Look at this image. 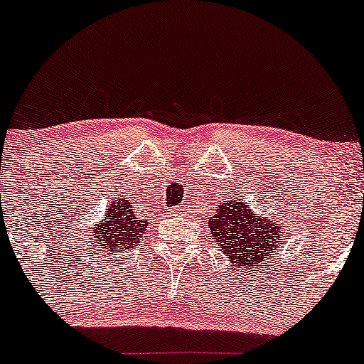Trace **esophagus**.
<instances>
[{"instance_id":"esophagus-1","label":"esophagus","mask_w":364,"mask_h":364,"mask_svg":"<svg viewBox=\"0 0 364 364\" xmlns=\"http://www.w3.org/2000/svg\"><path fill=\"white\" fill-rule=\"evenodd\" d=\"M183 211H186V208H183Z\"/></svg>"}]
</instances>
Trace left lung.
Returning a JSON list of instances; mask_svg holds the SVG:
<instances>
[{
  "label": "left lung",
  "instance_id": "1",
  "mask_svg": "<svg viewBox=\"0 0 364 364\" xmlns=\"http://www.w3.org/2000/svg\"><path fill=\"white\" fill-rule=\"evenodd\" d=\"M209 230L230 264L252 273L259 264L271 262L284 243L282 223L271 216H255L241 197L222 199L216 215L209 220Z\"/></svg>",
  "mask_w": 364,
  "mask_h": 364
}]
</instances>
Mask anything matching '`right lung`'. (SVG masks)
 Wrapping results in <instances>:
<instances>
[{"instance_id": "add662e5", "label": "right lung", "mask_w": 364, "mask_h": 364, "mask_svg": "<svg viewBox=\"0 0 364 364\" xmlns=\"http://www.w3.org/2000/svg\"><path fill=\"white\" fill-rule=\"evenodd\" d=\"M148 220H139L132 211L130 199L123 197L109 205L104 213V218L95 223L91 237L97 240V250L102 253L121 255L124 250H132L135 243L144 234Z\"/></svg>"}]
</instances>
